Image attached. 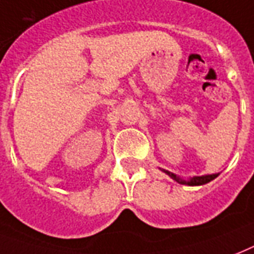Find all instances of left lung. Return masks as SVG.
Returning <instances> with one entry per match:
<instances>
[{"mask_svg":"<svg viewBox=\"0 0 254 254\" xmlns=\"http://www.w3.org/2000/svg\"><path fill=\"white\" fill-rule=\"evenodd\" d=\"M164 173H166L169 176L170 179H173L174 181H177L179 184H183V185H189V187H198V185H205V184L210 183L212 180H214L218 176V173L216 174H205V176H194V177H190V179L184 180L181 177H179L177 174L172 173L169 170L162 169Z\"/></svg>","mask_w":254,"mask_h":254,"instance_id":"1","label":"left lung"}]
</instances>
